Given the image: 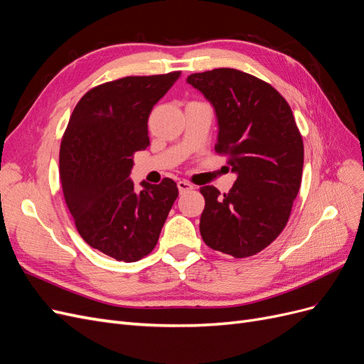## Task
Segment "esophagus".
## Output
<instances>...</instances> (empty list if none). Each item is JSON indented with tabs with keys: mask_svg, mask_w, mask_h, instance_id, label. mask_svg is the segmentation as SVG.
Returning <instances> with one entry per match:
<instances>
[{
	"mask_svg": "<svg viewBox=\"0 0 364 364\" xmlns=\"http://www.w3.org/2000/svg\"><path fill=\"white\" fill-rule=\"evenodd\" d=\"M178 188H179L181 193H185V191H191L194 186L190 182H186V181H179L178 182Z\"/></svg>",
	"mask_w": 364,
	"mask_h": 364,
	"instance_id": "1",
	"label": "esophagus"
}]
</instances>
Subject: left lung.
<instances>
[{"label": "left lung", "instance_id": "obj_1", "mask_svg": "<svg viewBox=\"0 0 364 364\" xmlns=\"http://www.w3.org/2000/svg\"><path fill=\"white\" fill-rule=\"evenodd\" d=\"M215 111V151L237 174L229 193L202 186L205 243L234 258L266 249L289 222L301 188L304 142L291 109L274 87L234 68L196 73L186 79Z\"/></svg>", "mask_w": 364, "mask_h": 364}]
</instances>
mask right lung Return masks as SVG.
Returning a JSON list of instances; mask_svg holds the SVG:
<instances>
[{"mask_svg":"<svg viewBox=\"0 0 364 364\" xmlns=\"http://www.w3.org/2000/svg\"><path fill=\"white\" fill-rule=\"evenodd\" d=\"M181 71L130 75L98 85L77 103L65 130L59 173L63 197L80 237L117 261L135 262L155 249L179 191L174 181L129 174L134 153L150 144L147 121Z\"/></svg>","mask_w":364,"mask_h":364,"instance_id":"1","label":"right lung"}]
</instances>
